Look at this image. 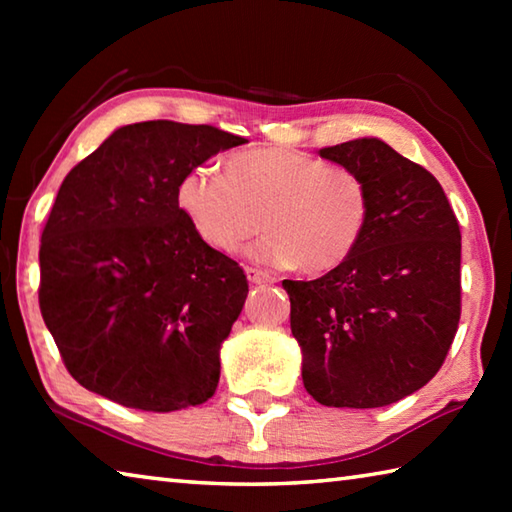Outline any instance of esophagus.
I'll use <instances>...</instances> for the list:
<instances>
[{"label":"esophagus","mask_w":512,"mask_h":512,"mask_svg":"<svg viewBox=\"0 0 512 512\" xmlns=\"http://www.w3.org/2000/svg\"><path fill=\"white\" fill-rule=\"evenodd\" d=\"M246 277H248L250 284H271V282H275V277H271L268 273L259 271V268H253V266L246 268Z\"/></svg>","instance_id":"obj_1"}]
</instances>
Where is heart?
I'll use <instances>...</instances> for the list:
<instances>
[{
	"label": "heart",
	"instance_id": "b5f03b06",
	"mask_svg": "<svg viewBox=\"0 0 512 512\" xmlns=\"http://www.w3.org/2000/svg\"><path fill=\"white\" fill-rule=\"evenodd\" d=\"M176 205L194 232L221 255L259 230L250 248L257 262L327 273L348 262L370 223V192L361 173L291 149L232 155L225 176L189 169L176 185Z\"/></svg>",
	"mask_w": 512,
	"mask_h": 512
}]
</instances>
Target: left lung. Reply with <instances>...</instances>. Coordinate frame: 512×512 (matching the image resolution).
<instances>
[{
  "mask_svg": "<svg viewBox=\"0 0 512 512\" xmlns=\"http://www.w3.org/2000/svg\"><path fill=\"white\" fill-rule=\"evenodd\" d=\"M318 155L361 173L370 223L348 262L282 282L302 384L325 406L377 409L443 366L461 318V230L438 180L379 137Z\"/></svg>",
  "mask_w": 512,
  "mask_h": 512,
  "instance_id": "obj_1",
  "label": "left lung"
}]
</instances>
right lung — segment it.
<instances>
[{
  "instance_id": "obj_1",
  "label": "right lung",
  "mask_w": 512,
  "mask_h": 512,
  "mask_svg": "<svg viewBox=\"0 0 512 512\" xmlns=\"http://www.w3.org/2000/svg\"><path fill=\"white\" fill-rule=\"evenodd\" d=\"M246 142L214 126L140 121L67 173L42 230L40 311L83 388L153 413L214 395L248 282L196 235L176 185Z\"/></svg>"
}]
</instances>
